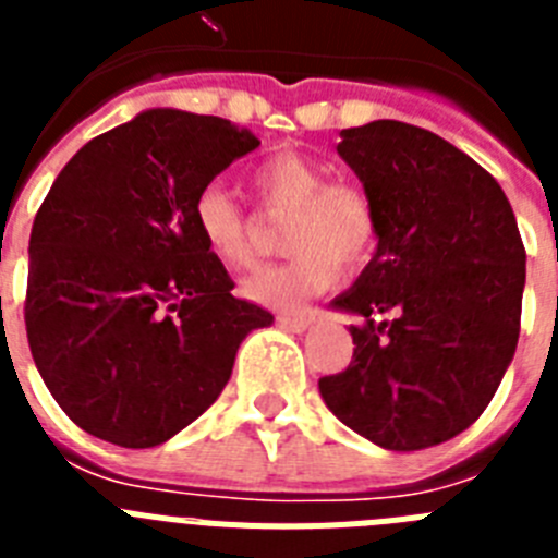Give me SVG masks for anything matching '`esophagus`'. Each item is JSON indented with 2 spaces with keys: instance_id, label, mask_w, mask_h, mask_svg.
Wrapping results in <instances>:
<instances>
[{
  "instance_id": "1",
  "label": "esophagus",
  "mask_w": 558,
  "mask_h": 558,
  "mask_svg": "<svg viewBox=\"0 0 558 558\" xmlns=\"http://www.w3.org/2000/svg\"><path fill=\"white\" fill-rule=\"evenodd\" d=\"M276 322H279V327H282V329H288V332H304V329L313 324V318H310V315L282 313V315H276Z\"/></svg>"
}]
</instances>
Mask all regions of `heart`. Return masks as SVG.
<instances>
[{"label":"heart","instance_id":"obj_1","mask_svg":"<svg viewBox=\"0 0 558 558\" xmlns=\"http://www.w3.org/2000/svg\"><path fill=\"white\" fill-rule=\"evenodd\" d=\"M265 209L293 211L284 245L295 251L279 265L259 268L243 279L248 302L295 310L332 288L340 263L360 268L379 243L374 201L354 181L327 179V167L295 150H279L259 161L251 175ZM192 223L206 251L229 268L254 263V223L245 206L223 184H206L192 204Z\"/></svg>","mask_w":558,"mask_h":558}]
</instances>
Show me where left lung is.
<instances>
[{
  "label": "left lung",
  "mask_w": 558,
  "mask_h": 558,
  "mask_svg": "<svg viewBox=\"0 0 558 558\" xmlns=\"http://www.w3.org/2000/svg\"><path fill=\"white\" fill-rule=\"evenodd\" d=\"M338 153L372 195L379 243L332 302L360 318L352 363L318 388L374 445L425 450L486 411L514 357L525 245L500 184L425 128H347Z\"/></svg>",
  "instance_id": "obj_1"
}]
</instances>
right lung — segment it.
<instances>
[{"label":"right lung","mask_w":558,"mask_h":558,"mask_svg":"<svg viewBox=\"0 0 558 558\" xmlns=\"http://www.w3.org/2000/svg\"><path fill=\"white\" fill-rule=\"evenodd\" d=\"M256 145L220 117L153 108L83 145L47 192L24 327L49 393L92 436L131 450L172 438L274 322L231 295L192 223L195 195Z\"/></svg>","instance_id":"1"}]
</instances>
